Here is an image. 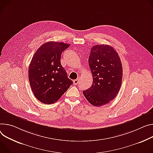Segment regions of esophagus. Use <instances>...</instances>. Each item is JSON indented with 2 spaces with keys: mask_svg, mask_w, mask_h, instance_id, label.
<instances>
[{
  "mask_svg": "<svg viewBox=\"0 0 153 153\" xmlns=\"http://www.w3.org/2000/svg\"><path fill=\"white\" fill-rule=\"evenodd\" d=\"M73 83H74V85H77L78 83H79V79H76V80H73Z\"/></svg>",
  "mask_w": 153,
  "mask_h": 153,
  "instance_id": "obj_1",
  "label": "esophagus"
}]
</instances>
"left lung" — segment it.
<instances>
[{
  "label": "left lung",
  "instance_id": "8db88e82",
  "mask_svg": "<svg viewBox=\"0 0 153 153\" xmlns=\"http://www.w3.org/2000/svg\"><path fill=\"white\" fill-rule=\"evenodd\" d=\"M88 63L93 83L83 94L94 106L107 104L117 96L121 85L123 68L118 53L109 45H96L91 49Z\"/></svg>",
  "mask_w": 153,
  "mask_h": 153
}]
</instances>
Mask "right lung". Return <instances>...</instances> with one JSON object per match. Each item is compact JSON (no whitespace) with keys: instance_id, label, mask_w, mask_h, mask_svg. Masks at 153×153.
Listing matches in <instances>:
<instances>
[{"instance_id":"obj_1","label":"right lung","mask_w":153,"mask_h":153,"mask_svg":"<svg viewBox=\"0 0 153 153\" xmlns=\"http://www.w3.org/2000/svg\"><path fill=\"white\" fill-rule=\"evenodd\" d=\"M69 45L49 41L33 55L29 68V79L33 94L41 102H57L73 84L60 62L62 53Z\"/></svg>"}]
</instances>
